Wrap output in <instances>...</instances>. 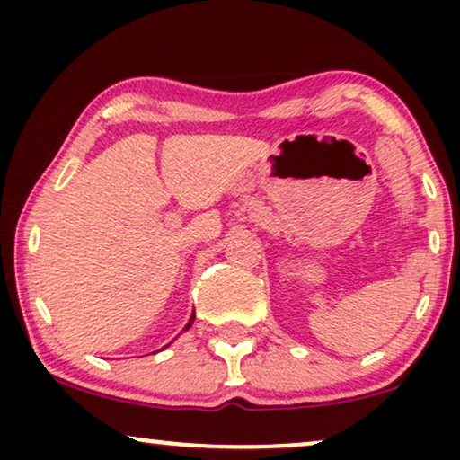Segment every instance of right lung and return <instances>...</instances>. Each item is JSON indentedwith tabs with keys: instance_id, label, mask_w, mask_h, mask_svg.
I'll use <instances>...</instances> for the list:
<instances>
[{
	"instance_id": "1",
	"label": "right lung",
	"mask_w": 460,
	"mask_h": 460,
	"mask_svg": "<svg viewBox=\"0 0 460 460\" xmlns=\"http://www.w3.org/2000/svg\"><path fill=\"white\" fill-rule=\"evenodd\" d=\"M192 323H194V314H192V316H190V320H188V324H186V329H184V331H188V329H190V326H192Z\"/></svg>"
}]
</instances>
